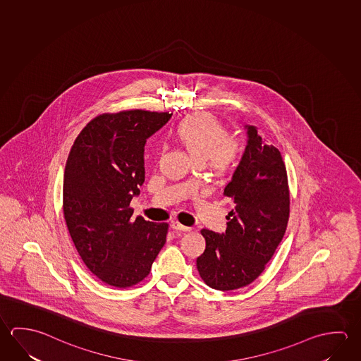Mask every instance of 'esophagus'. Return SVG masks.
I'll list each match as a JSON object with an SVG mask.
<instances>
[{
  "mask_svg": "<svg viewBox=\"0 0 361 361\" xmlns=\"http://www.w3.org/2000/svg\"><path fill=\"white\" fill-rule=\"evenodd\" d=\"M171 227L175 229V231H180V232H190L191 231V228L185 227L183 224H180L178 221H173L171 224Z\"/></svg>",
  "mask_w": 361,
  "mask_h": 361,
  "instance_id": "34e87169",
  "label": "esophagus"
}]
</instances>
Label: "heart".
I'll return each mask as SVG.
<instances>
[{"instance_id":"b5f03b06","label":"heart","mask_w":361,"mask_h":361,"mask_svg":"<svg viewBox=\"0 0 361 361\" xmlns=\"http://www.w3.org/2000/svg\"><path fill=\"white\" fill-rule=\"evenodd\" d=\"M178 138L199 162L207 161L215 172L227 171L242 152V140L227 129L214 115L197 113L185 118L176 130Z\"/></svg>"}]
</instances>
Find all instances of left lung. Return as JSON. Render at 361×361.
Listing matches in <instances>:
<instances>
[{
    "mask_svg": "<svg viewBox=\"0 0 361 361\" xmlns=\"http://www.w3.org/2000/svg\"><path fill=\"white\" fill-rule=\"evenodd\" d=\"M246 149L224 188L234 208L226 233L202 229L207 246L196 259L205 284L234 290L259 278L289 221V186L284 161L276 147L266 145L253 126H246Z\"/></svg>",
    "mask_w": 361,
    "mask_h": 361,
    "instance_id": "left-lung-1",
    "label": "left lung"
}]
</instances>
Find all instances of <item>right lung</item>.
<instances>
[{"mask_svg": "<svg viewBox=\"0 0 361 361\" xmlns=\"http://www.w3.org/2000/svg\"><path fill=\"white\" fill-rule=\"evenodd\" d=\"M172 114L127 110L90 121L64 169L63 213L90 271L115 288L138 284L166 243L167 223L132 218L145 183V145Z\"/></svg>", "mask_w": 361, "mask_h": 361, "instance_id": "1", "label": "right lung"}]
</instances>
